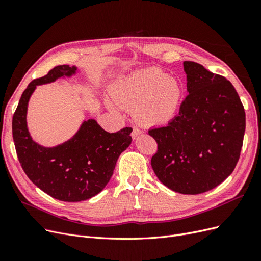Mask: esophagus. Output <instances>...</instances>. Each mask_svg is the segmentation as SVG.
<instances>
[{
  "label": "esophagus",
  "mask_w": 261,
  "mask_h": 261,
  "mask_svg": "<svg viewBox=\"0 0 261 261\" xmlns=\"http://www.w3.org/2000/svg\"><path fill=\"white\" fill-rule=\"evenodd\" d=\"M143 133V130H141L139 127H137V126H133V130H132V137L135 139L138 135H140V134Z\"/></svg>",
  "instance_id": "obj_1"
}]
</instances>
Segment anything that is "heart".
I'll use <instances>...</instances> for the list:
<instances>
[{
  "label": "heart",
  "instance_id": "b5f03b06",
  "mask_svg": "<svg viewBox=\"0 0 261 261\" xmlns=\"http://www.w3.org/2000/svg\"><path fill=\"white\" fill-rule=\"evenodd\" d=\"M110 93L118 107L134 110L138 121L155 125L174 116L181 98V87L161 69L148 68L117 83Z\"/></svg>",
  "mask_w": 261,
  "mask_h": 261
}]
</instances>
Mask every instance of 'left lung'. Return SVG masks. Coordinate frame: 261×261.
Returning <instances> with one entry per match:
<instances>
[{
  "mask_svg": "<svg viewBox=\"0 0 261 261\" xmlns=\"http://www.w3.org/2000/svg\"><path fill=\"white\" fill-rule=\"evenodd\" d=\"M187 97L168 125L148 133L158 144L156 177L172 191L197 195L217 187L235 169L245 133V111L225 77L198 63H183Z\"/></svg>",
  "mask_w": 261,
  "mask_h": 261,
  "instance_id": "obj_1",
  "label": "left lung"
}]
</instances>
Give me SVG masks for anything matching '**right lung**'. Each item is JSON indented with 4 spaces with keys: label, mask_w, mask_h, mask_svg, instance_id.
<instances>
[{
    "label": "right lung",
    "mask_w": 261,
    "mask_h": 261,
    "mask_svg": "<svg viewBox=\"0 0 261 261\" xmlns=\"http://www.w3.org/2000/svg\"><path fill=\"white\" fill-rule=\"evenodd\" d=\"M76 72V66L59 65L31 82L21 94L12 123L14 144L23 172L41 191L68 202L89 199L106 187L118 156L132 143L133 130L125 127L108 133L90 118L61 145L43 147L33 140L27 127V109L36 87Z\"/></svg>",
    "instance_id": "add662e5"
}]
</instances>
